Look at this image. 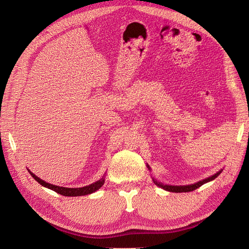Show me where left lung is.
<instances>
[{
  "mask_svg": "<svg viewBox=\"0 0 249 249\" xmlns=\"http://www.w3.org/2000/svg\"><path fill=\"white\" fill-rule=\"evenodd\" d=\"M147 167H148V166H147ZM148 168H149V167H148ZM221 171H222V170L218 171L217 173H215V175H213L212 177H209V178H205V179H202V180H199V182L195 183V184H192V185H186V186H171V185H163L162 183L157 182L156 179H154V183H155L157 186H159V187L163 188V189H164V190H166V191L177 192V193H178V192H190V191H193V190H195V189H197V188H199L201 185H203V184H206V183H208V182H211V180L215 179L218 176L220 175Z\"/></svg>",
  "mask_w": 249,
  "mask_h": 249,
  "instance_id": "8db88e82",
  "label": "left lung"
}]
</instances>
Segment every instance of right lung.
<instances>
[{"instance_id": "right-lung-1", "label": "right lung", "mask_w": 249, "mask_h": 249, "mask_svg": "<svg viewBox=\"0 0 249 249\" xmlns=\"http://www.w3.org/2000/svg\"><path fill=\"white\" fill-rule=\"evenodd\" d=\"M28 171L30 172V175L34 178V179L37 180V182H38L41 186L49 188V189L55 191L61 195H64V196H82V195L91 194V193L95 192L96 190H99L105 183V178H102L101 179L96 180L95 183L90 184L85 187H82V188H65V187H60V186H56V185L44 182V180H42L38 177H36L34 173L30 171L29 169H28Z\"/></svg>"}]
</instances>
